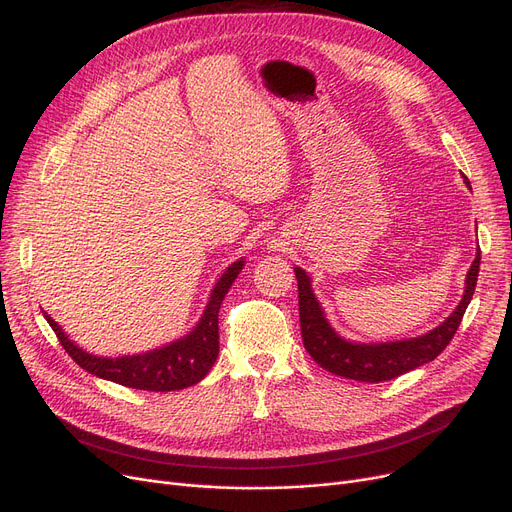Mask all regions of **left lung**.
Here are the masks:
<instances>
[{
  "label": "left lung",
  "mask_w": 512,
  "mask_h": 512,
  "mask_svg": "<svg viewBox=\"0 0 512 512\" xmlns=\"http://www.w3.org/2000/svg\"><path fill=\"white\" fill-rule=\"evenodd\" d=\"M469 186V180L465 176ZM479 261L481 253H477L475 261L471 263V270L467 272L465 280V294L459 307L454 313L425 336L388 342V344H355L342 340L326 321L324 311H321L317 299L313 297L311 280L301 270L294 267L299 282V315H301V336L303 344L311 359L324 369L342 375L346 380L357 382H386L394 380L398 375L407 373L423 363L434 361L444 348L450 344L452 336L459 330L467 305L473 299L477 274H479Z\"/></svg>",
  "instance_id": "left-lung-1"
}]
</instances>
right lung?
I'll return each mask as SVG.
<instances>
[{
	"instance_id": "1",
	"label": "right lung",
	"mask_w": 512,
	"mask_h": 512,
	"mask_svg": "<svg viewBox=\"0 0 512 512\" xmlns=\"http://www.w3.org/2000/svg\"><path fill=\"white\" fill-rule=\"evenodd\" d=\"M242 265H245L242 259L232 263L226 270V274L220 278V282L215 284L207 309L191 334L168 346L155 348V351L145 355L118 357V359L89 355L85 351H80L76 344H72L68 336L62 332V328L47 313H45V319L51 326V330L56 332L60 344L64 346V351L80 367L97 375V378L110 380L134 390H147V392L182 390L201 382L209 373L215 359H218L220 305L226 297V292L230 290L232 282L236 280L238 272L242 270Z\"/></svg>"
}]
</instances>
